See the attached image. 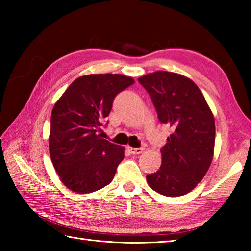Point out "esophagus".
Here are the masks:
<instances>
[{"label": "esophagus", "mask_w": 251, "mask_h": 251, "mask_svg": "<svg viewBox=\"0 0 251 251\" xmlns=\"http://www.w3.org/2000/svg\"><path fill=\"white\" fill-rule=\"evenodd\" d=\"M128 150L131 154H141L143 152V148H131V147H129Z\"/></svg>", "instance_id": "34e87169"}]
</instances>
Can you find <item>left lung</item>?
<instances>
[{"mask_svg":"<svg viewBox=\"0 0 251 251\" xmlns=\"http://www.w3.org/2000/svg\"><path fill=\"white\" fill-rule=\"evenodd\" d=\"M138 81L147 89L158 120L173 132L162 149V165L147 175L148 184L157 193L177 197L199 184L214 157L215 117L197 85L178 73L156 71Z\"/></svg>","mask_w":251,"mask_h":251,"instance_id":"8db88e82","label":"left lung"}]
</instances>
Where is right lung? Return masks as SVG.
<instances>
[{
	"instance_id": "1",
	"label": "right lung",
	"mask_w": 251,
	"mask_h": 251,
	"mask_svg": "<svg viewBox=\"0 0 251 251\" xmlns=\"http://www.w3.org/2000/svg\"><path fill=\"white\" fill-rule=\"evenodd\" d=\"M135 79L122 74H88L71 83L51 111V163L69 190L87 194L111 183L125 148L103 139L102 123L115 96Z\"/></svg>"
}]
</instances>
